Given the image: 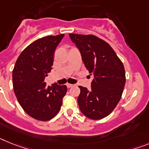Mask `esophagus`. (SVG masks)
Masks as SVG:
<instances>
[{"label":"esophagus","instance_id":"esophagus-1","mask_svg":"<svg viewBox=\"0 0 149 149\" xmlns=\"http://www.w3.org/2000/svg\"><path fill=\"white\" fill-rule=\"evenodd\" d=\"M67 88H71V87H72L73 86V85L72 84H67Z\"/></svg>","mask_w":149,"mask_h":149}]
</instances>
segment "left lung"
I'll use <instances>...</instances> for the list:
<instances>
[{"label": "left lung", "instance_id": "1", "mask_svg": "<svg viewBox=\"0 0 149 149\" xmlns=\"http://www.w3.org/2000/svg\"><path fill=\"white\" fill-rule=\"evenodd\" d=\"M79 50L85 67L94 76L92 88L79 86V109L89 119L100 120L113 111L126 82L123 63L109 44L93 35L70 34Z\"/></svg>", "mask_w": 149, "mask_h": 149}]
</instances>
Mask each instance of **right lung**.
Returning <instances> with one entry per match:
<instances>
[{"instance_id": "1", "label": "right lung", "mask_w": 149, "mask_h": 149, "mask_svg": "<svg viewBox=\"0 0 149 149\" xmlns=\"http://www.w3.org/2000/svg\"><path fill=\"white\" fill-rule=\"evenodd\" d=\"M64 34L37 39L26 47L17 58L13 70V86L18 102L27 114L47 121L55 117L67 93V86L44 82L51 72L54 54Z\"/></svg>"}]
</instances>
